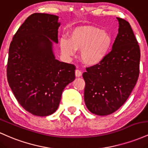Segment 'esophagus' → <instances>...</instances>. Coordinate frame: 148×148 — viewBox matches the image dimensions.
Segmentation results:
<instances>
[{
	"instance_id": "obj_1",
	"label": "esophagus",
	"mask_w": 148,
	"mask_h": 148,
	"mask_svg": "<svg viewBox=\"0 0 148 148\" xmlns=\"http://www.w3.org/2000/svg\"><path fill=\"white\" fill-rule=\"evenodd\" d=\"M75 75L77 77H80V76H82V72H81V71L80 69H76L75 70Z\"/></svg>"
}]
</instances>
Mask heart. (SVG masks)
Returning <instances> with one entry per match:
<instances>
[{
  "label": "heart",
  "instance_id": "obj_1",
  "mask_svg": "<svg viewBox=\"0 0 148 148\" xmlns=\"http://www.w3.org/2000/svg\"><path fill=\"white\" fill-rule=\"evenodd\" d=\"M69 39L60 40L62 53L72 56L76 50H81V60L88 65L99 63L112 44L111 35L108 32L94 26L78 27L69 33Z\"/></svg>",
  "mask_w": 148,
  "mask_h": 148
}]
</instances>
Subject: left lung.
<instances>
[{
    "label": "left lung",
    "mask_w": 148,
    "mask_h": 148,
    "mask_svg": "<svg viewBox=\"0 0 148 148\" xmlns=\"http://www.w3.org/2000/svg\"><path fill=\"white\" fill-rule=\"evenodd\" d=\"M118 34L112 50L99 64L86 67L84 100L88 109L107 115L124 104L133 90L140 72V51L128 21L117 17Z\"/></svg>",
    "instance_id": "left-lung-1"
}]
</instances>
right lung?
<instances>
[{
    "label": "right lung",
    "instance_id": "1",
    "mask_svg": "<svg viewBox=\"0 0 148 148\" xmlns=\"http://www.w3.org/2000/svg\"><path fill=\"white\" fill-rule=\"evenodd\" d=\"M56 15L34 13L18 28L10 45L7 77L20 105L37 116L58 109L64 88L75 79V65L56 60L58 42Z\"/></svg>",
    "mask_w": 148,
    "mask_h": 148
}]
</instances>
